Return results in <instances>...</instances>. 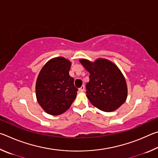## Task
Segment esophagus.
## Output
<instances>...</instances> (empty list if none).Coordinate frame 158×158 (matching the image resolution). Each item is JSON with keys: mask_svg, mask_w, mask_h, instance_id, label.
Here are the masks:
<instances>
[{"mask_svg": "<svg viewBox=\"0 0 158 158\" xmlns=\"http://www.w3.org/2000/svg\"><path fill=\"white\" fill-rule=\"evenodd\" d=\"M84 90H85V86H84V85H81V88H79V90H80V91H84Z\"/></svg>", "mask_w": 158, "mask_h": 158, "instance_id": "obj_1", "label": "esophagus"}]
</instances>
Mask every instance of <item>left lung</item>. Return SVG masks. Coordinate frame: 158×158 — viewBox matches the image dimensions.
<instances>
[{"label":"left lung","mask_w":158,"mask_h":158,"mask_svg":"<svg viewBox=\"0 0 158 158\" xmlns=\"http://www.w3.org/2000/svg\"><path fill=\"white\" fill-rule=\"evenodd\" d=\"M90 74L86 96L93 106L105 112L116 110L126 100L127 87L123 74L111 61L98 58L95 62L80 59Z\"/></svg>","instance_id":"obj_1"}]
</instances>
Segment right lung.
I'll return each instance as SVG.
<instances>
[{
  "instance_id": "1",
  "label": "right lung",
  "mask_w": 158,
  "mask_h": 158,
  "mask_svg": "<svg viewBox=\"0 0 158 158\" xmlns=\"http://www.w3.org/2000/svg\"><path fill=\"white\" fill-rule=\"evenodd\" d=\"M71 62L63 57L49 60L37 77V100L45 112L53 116L62 114L70 107L78 89L69 74Z\"/></svg>"
}]
</instances>
